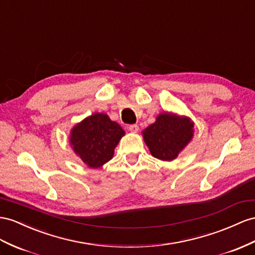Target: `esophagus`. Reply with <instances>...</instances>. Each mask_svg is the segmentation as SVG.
I'll return each mask as SVG.
<instances>
[{
	"label": "esophagus",
	"mask_w": 255,
	"mask_h": 255,
	"mask_svg": "<svg viewBox=\"0 0 255 255\" xmlns=\"http://www.w3.org/2000/svg\"><path fill=\"white\" fill-rule=\"evenodd\" d=\"M129 131L132 133H136L139 131V126L138 125H130L129 126Z\"/></svg>",
	"instance_id": "34e87169"
}]
</instances>
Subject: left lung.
<instances>
[{
    "label": "left lung",
    "instance_id": "left-lung-1",
    "mask_svg": "<svg viewBox=\"0 0 255 255\" xmlns=\"http://www.w3.org/2000/svg\"><path fill=\"white\" fill-rule=\"evenodd\" d=\"M143 140L153 157L172 161L194 136V122L188 116L162 112L142 131Z\"/></svg>",
    "mask_w": 255,
    "mask_h": 255
}]
</instances>
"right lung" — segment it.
Returning a JSON list of instances; mask_svg holds the SVG:
<instances>
[{
    "instance_id": "right-lung-1",
    "label": "right lung",
    "mask_w": 255,
    "mask_h": 255,
    "mask_svg": "<svg viewBox=\"0 0 255 255\" xmlns=\"http://www.w3.org/2000/svg\"><path fill=\"white\" fill-rule=\"evenodd\" d=\"M124 135V129L108 114L94 113L75 124L69 143L85 165L97 169L113 158L114 149Z\"/></svg>"
}]
</instances>
